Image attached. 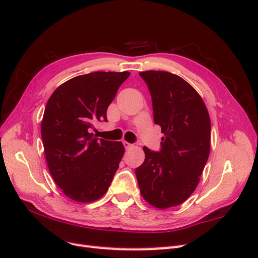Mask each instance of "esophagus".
<instances>
[{
  "mask_svg": "<svg viewBox=\"0 0 258 258\" xmlns=\"http://www.w3.org/2000/svg\"><path fill=\"white\" fill-rule=\"evenodd\" d=\"M122 144H123V147H124V148H130V147H132V144H130L129 142H126V141H123Z\"/></svg>",
  "mask_w": 258,
  "mask_h": 258,
  "instance_id": "1",
  "label": "esophagus"
}]
</instances>
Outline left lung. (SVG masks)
<instances>
[{"label":"left lung","instance_id":"8db88e82","mask_svg":"<svg viewBox=\"0 0 258 258\" xmlns=\"http://www.w3.org/2000/svg\"><path fill=\"white\" fill-rule=\"evenodd\" d=\"M151 93L154 122L161 127L160 150L144 146L136 169L143 198L167 209L183 204L196 189L210 154L211 121L199 93L181 77L165 71L140 72Z\"/></svg>","mask_w":258,"mask_h":258}]
</instances>
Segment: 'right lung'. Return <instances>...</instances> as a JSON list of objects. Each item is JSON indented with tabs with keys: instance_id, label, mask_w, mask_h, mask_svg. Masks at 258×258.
<instances>
[{
	"instance_id": "1",
	"label": "right lung",
	"mask_w": 258,
	"mask_h": 258,
	"mask_svg": "<svg viewBox=\"0 0 258 258\" xmlns=\"http://www.w3.org/2000/svg\"><path fill=\"white\" fill-rule=\"evenodd\" d=\"M124 72L76 76L53 91L45 107L41 134L48 169L66 196L79 202L98 200L107 191L119 167L121 142L98 139L90 130L107 121L106 111Z\"/></svg>"
}]
</instances>
